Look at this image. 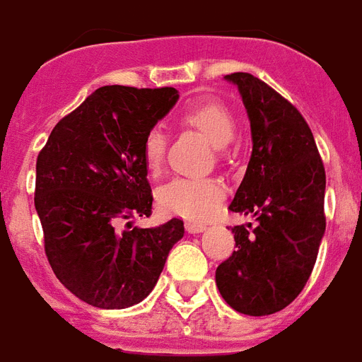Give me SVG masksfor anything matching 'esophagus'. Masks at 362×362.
<instances>
[{
	"label": "esophagus",
	"mask_w": 362,
	"mask_h": 362,
	"mask_svg": "<svg viewBox=\"0 0 362 362\" xmlns=\"http://www.w3.org/2000/svg\"><path fill=\"white\" fill-rule=\"evenodd\" d=\"M185 230L189 233H202V231L207 230L205 224H199V222H185Z\"/></svg>",
	"instance_id": "34e87169"
}]
</instances>
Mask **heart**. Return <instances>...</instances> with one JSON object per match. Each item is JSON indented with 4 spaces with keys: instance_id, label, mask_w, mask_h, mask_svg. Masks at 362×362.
I'll return each mask as SVG.
<instances>
[{
    "instance_id": "obj_1",
    "label": "heart",
    "mask_w": 362,
    "mask_h": 362,
    "mask_svg": "<svg viewBox=\"0 0 362 362\" xmlns=\"http://www.w3.org/2000/svg\"><path fill=\"white\" fill-rule=\"evenodd\" d=\"M181 123L202 132L215 147H226L235 134V123L230 110L218 100L207 99L194 104L181 115ZM166 155V138L153 129L144 140V160L147 170L158 173ZM224 199V187L215 179L175 177L158 190V204L172 215L189 221H205Z\"/></svg>"
}]
</instances>
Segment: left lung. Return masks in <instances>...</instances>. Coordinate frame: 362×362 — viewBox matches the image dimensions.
<instances>
[{
	"instance_id": "left-lung-1",
	"label": "left lung",
	"mask_w": 362,
	"mask_h": 362,
	"mask_svg": "<svg viewBox=\"0 0 362 362\" xmlns=\"http://www.w3.org/2000/svg\"><path fill=\"white\" fill-rule=\"evenodd\" d=\"M237 86L250 121L252 155L230 209L256 226H233L235 247L216 267L222 299L247 316L282 310L310 276L325 233V170L312 131L293 104L248 72Z\"/></svg>"
}]
</instances>
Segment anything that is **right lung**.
<instances>
[{
	"label": "right lung",
	"instance_id": "obj_1",
	"mask_svg": "<svg viewBox=\"0 0 362 362\" xmlns=\"http://www.w3.org/2000/svg\"><path fill=\"white\" fill-rule=\"evenodd\" d=\"M179 100L177 89L104 86L65 115L37 157L35 209L54 273L72 296L119 310L146 299L183 221H123L153 207L144 140Z\"/></svg>",
	"mask_w": 362,
	"mask_h": 362
}]
</instances>
